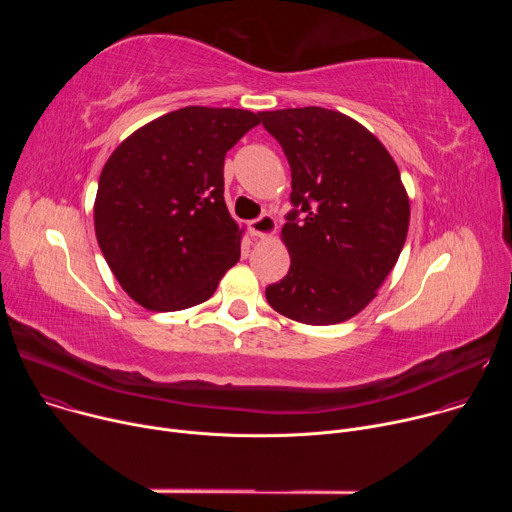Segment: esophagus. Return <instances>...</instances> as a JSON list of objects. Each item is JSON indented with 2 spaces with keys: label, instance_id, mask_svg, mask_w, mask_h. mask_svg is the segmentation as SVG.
Returning a JSON list of instances; mask_svg holds the SVG:
<instances>
[{
  "label": "esophagus",
  "instance_id": "obj_1",
  "mask_svg": "<svg viewBox=\"0 0 512 512\" xmlns=\"http://www.w3.org/2000/svg\"><path fill=\"white\" fill-rule=\"evenodd\" d=\"M275 229H277L275 218L271 214H267V212H263L261 216L253 218V221L249 223V231L255 237H269V235L275 233Z\"/></svg>",
  "mask_w": 512,
  "mask_h": 512
}]
</instances>
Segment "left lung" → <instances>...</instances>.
Returning a JSON list of instances; mask_svg holds the SVG:
<instances>
[{"instance_id":"1","label":"left lung","mask_w":512,"mask_h":512,"mask_svg":"<svg viewBox=\"0 0 512 512\" xmlns=\"http://www.w3.org/2000/svg\"><path fill=\"white\" fill-rule=\"evenodd\" d=\"M291 168L281 239L291 265L267 285L279 314L312 326L356 316L395 267L409 229V198L385 145L354 119L322 109L259 113Z\"/></svg>"}]
</instances>
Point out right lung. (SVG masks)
I'll list each match as a JSON object with an SVG mask.
<instances>
[{
    "label": "right lung",
    "mask_w": 512,
    "mask_h": 512,
    "mask_svg": "<svg viewBox=\"0 0 512 512\" xmlns=\"http://www.w3.org/2000/svg\"><path fill=\"white\" fill-rule=\"evenodd\" d=\"M259 117L184 107L131 133L107 160L95 233L107 265L148 310L206 302L241 257L225 204V156Z\"/></svg>",
    "instance_id": "right-lung-1"
}]
</instances>
